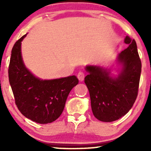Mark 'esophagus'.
Masks as SVG:
<instances>
[{"instance_id": "esophagus-1", "label": "esophagus", "mask_w": 151, "mask_h": 151, "mask_svg": "<svg viewBox=\"0 0 151 151\" xmlns=\"http://www.w3.org/2000/svg\"><path fill=\"white\" fill-rule=\"evenodd\" d=\"M84 77H85V74H84V73H83L82 72H79V73L77 74V78L80 81H82L84 80Z\"/></svg>"}]
</instances>
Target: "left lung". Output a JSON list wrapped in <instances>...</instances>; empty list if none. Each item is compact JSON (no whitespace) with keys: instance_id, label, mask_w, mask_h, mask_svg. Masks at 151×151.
<instances>
[{"instance_id":"obj_1","label":"left lung","mask_w":151,"mask_h":151,"mask_svg":"<svg viewBox=\"0 0 151 151\" xmlns=\"http://www.w3.org/2000/svg\"><path fill=\"white\" fill-rule=\"evenodd\" d=\"M129 45L118 56L122 70L116 77L110 76V70L99 66H86L84 78L91 99L93 114L98 120L111 122L126 115L138 96L141 73V61L136 42L126 36Z\"/></svg>"}]
</instances>
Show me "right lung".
<instances>
[{"mask_svg": "<svg viewBox=\"0 0 151 151\" xmlns=\"http://www.w3.org/2000/svg\"><path fill=\"white\" fill-rule=\"evenodd\" d=\"M15 43L11 52L8 77L15 104L26 118L38 124L52 123L60 116L67 96L79 83L76 76L51 80L35 77L24 65L21 42Z\"/></svg>", "mask_w": 151, "mask_h": 151, "instance_id": "right-lung-1", "label": "right lung"}]
</instances>
